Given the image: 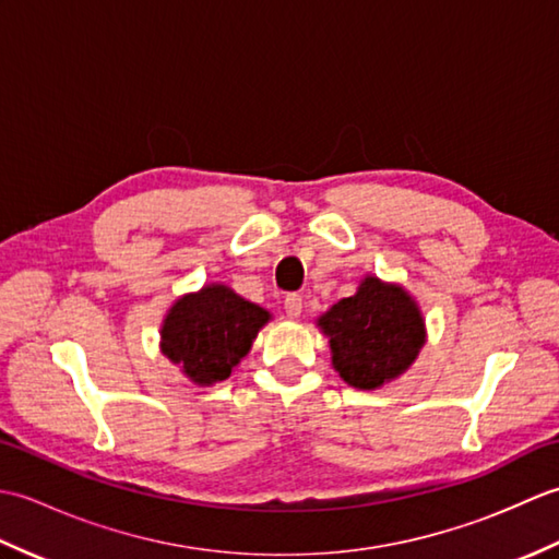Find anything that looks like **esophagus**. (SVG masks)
<instances>
[{
  "instance_id": "34e87169",
  "label": "esophagus",
  "mask_w": 559,
  "mask_h": 559,
  "mask_svg": "<svg viewBox=\"0 0 559 559\" xmlns=\"http://www.w3.org/2000/svg\"><path fill=\"white\" fill-rule=\"evenodd\" d=\"M283 310H286L288 319H298L302 314V298L298 293H290L286 300H283Z\"/></svg>"
}]
</instances>
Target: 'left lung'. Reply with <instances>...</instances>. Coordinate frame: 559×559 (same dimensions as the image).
Returning a JSON list of instances; mask_svg holds the SVG:
<instances>
[{"label": "left lung", "instance_id": "left-lung-1", "mask_svg": "<svg viewBox=\"0 0 559 559\" xmlns=\"http://www.w3.org/2000/svg\"><path fill=\"white\" fill-rule=\"evenodd\" d=\"M329 338L331 365L348 386L374 391L418 360L427 341L418 300L401 286L367 276L350 298L317 319Z\"/></svg>", "mask_w": 559, "mask_h": 559}]
</instances>
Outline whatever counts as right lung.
<instances>
[{
    "label": "right lung",
    "instance_id": "right-lung-1",
    "mask_svg": "<svg viewBox=\"0 0 559 559\" xmlns=\"http://www.w3.org/2000/svg\"><path fill=\"white\" fill-rule=\"evenodd\" d=\"M271 312L225 283H206L177 298L160 324V353L197 386L225 382L252 350Z\"/></svg>",
    "mask_w": 559,
    "mask_h": 559
}]
</instances>
